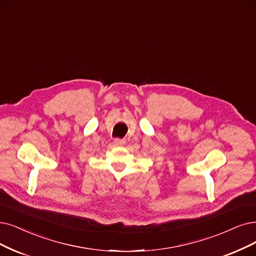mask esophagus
Instances as JSON below:
<instances>
[{
	"label": "esophagus",
	"mask_w": 256,
	"mask_h": 256,
	"mask_svg": "<svg viewBox=\"0 0 256 256\" xmlns=\"http://www.w3.org/2000/svg\"><path fill=\"white\" fill-rule=\"evenodd\" d=\"M114 144L116 146H122V145H125V140H120V138H114Z\"/></svg>",
	"instance_id": "1"
}]
</instances>
